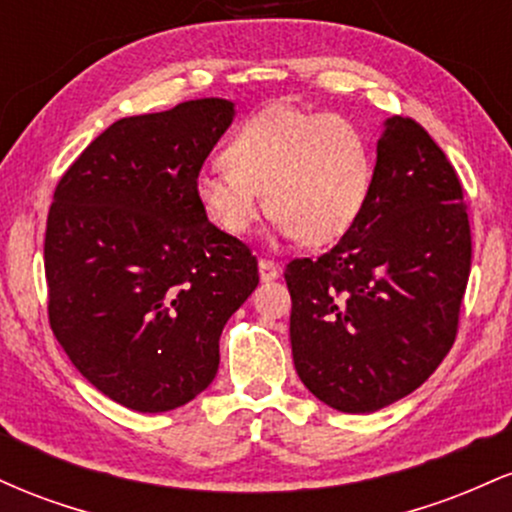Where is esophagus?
I'll use <instances>...</instances> for the list:
<instances>
[{
	"label": "esophagus",
	"instance_id": "1",
	"mask_svg": "<svg viewBox=\"0 0 512 512\" xmlns=\"http://www.w3.org/2000/svg\"><path fill=\"white\" fill-rule=\"evenodd\" d=\"M257 267H260V279L262 281H274L276 276L281 274V267L276 262H272V260H260V264H257Z\"/></svg>",
	"mask_w": 512,
	"mask_h": 512
}]
</instances>
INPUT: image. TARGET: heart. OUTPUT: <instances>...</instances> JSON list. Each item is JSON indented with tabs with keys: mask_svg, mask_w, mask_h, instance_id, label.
<instances>
[{
	"mask_svg": "<svg viewBox=\"0 0 512 512\" xmlns=\"http://www.w3.org/2000/svg\"><path fill=\"white\" fill-rule=\"evenodd\" d=\"M226 170H202L195 197L211 223L245 236L264 214L305 245L337 243L354 228L373 187V156L354 122L298 108L250 117L221 154Z\"/></svg>",
	"mask_w": 512,
	"mask_h": 512,
	"instance_id": "1",
	"label": "heart"
}]
</instances>
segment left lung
Listing matches in <instances>:
<instances>
[{"label":"left lung","mask_w":512,"mask_h":512,"mask_svg":"<svg viewBox=\"0 0 512 512\" xmlns=\"http://www.w3.org/2000/svg\"><path fill=\"white\" fill-rule=\"evenodd\" d=\"M469 264L455 168L424 127L390 117L354 228L317 260L286 267L298 378L346 414L407 397L455 342Z\"/></svg>","instance_id":"obj_1"}]
</instances>
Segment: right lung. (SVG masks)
<instances>
[{
    "mask_svg": "<svg viewBox=\"0 0 512 512\" xmlns=\"http://www.w3.org/2000/svg\"><path fill=\"white\" fill-rule=\"evenodd\" d=\"M233 117L231 101L199 98L117 120L55 190L50 327L88 383L127 409L158 414L207 390L223 325L260 281L248 245L195 197Z\"/></svg>",
    "mask_w": 512,
    "mask_h": 512,
    "instance_id": "obj_1",
    "label": "right lung"
}]
</instances>
